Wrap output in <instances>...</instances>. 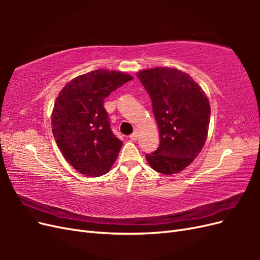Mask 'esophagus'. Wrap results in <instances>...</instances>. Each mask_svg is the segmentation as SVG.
Listing matches in <instances>:
<instances>
[{
    "label": "esophagus",
    "mask_w": 260,
    "mask_h": 260,
    "mask_svg": "<svg viewBox=\"0 0 260 260\" xmlns=\"http://www.w3.org/2000/svg\"><path fill=\"white\" fill-rule=\"evenodd\" d=\"M138 132L137 131H135V132H133L132 133V135L130 136V139H131V141H137L138 140Z\"/></svg>",
    "instance_id": "esophagus-1"
}]
</instances>
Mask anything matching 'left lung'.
I'll use <instances>...</instances> for the list:
<instances>
[{"mask_svg": "<svg viewBox=\"0 0 260 260\" xmlns=\"http://www.w3.org/2000/svg\"><path fill=\"white\" fill-rule=\"evenodd\" d=\"M137 77L152 100L160 142L146 160L164 175L179 174L199 156L210 120L209 101L192 77L176 68L141 70Z\"/></svg>", "mask_w": 260, "mask_h": 260, "instance_id": "8db88e82", "label": "left lung"}]
</instances>
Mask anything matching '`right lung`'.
<instances>
[{
    "label": "right lung",
    "instance_id": "right-lung-1",
    "mask_svg": "<svg viewBox=\"0 0 260 260\" xmlns=\"http://www.w3.org/2000/svg\"><path fill=\"white\" fill-rule=\"evenodd\" d=\"M132 79L121 72L96 69L75 78L58 93L52 132L62 156L80 174L100 177L111 170L122 142L111 129L104 100Z\"/></svg>",
    "mask_w": 260,
    "mask_h": 260
}]
</instances>
